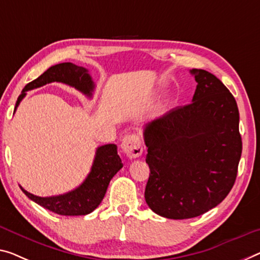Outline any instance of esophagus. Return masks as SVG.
Returning a JSON list of instances; mask_svg holds the SVG:
<instances>
[{
    "instance_id": "34e87169",
    "label": "esophagus",
    "mask_w": 260,
    "mask_h": 260,
    "mask_svg": "<svg viewBox=\"0 0 260 260\" xmlns=\"http://www.w3.org/2000/svg\"><path fill=\"white\" fill-rule=\"evenodd\" d=\"M121 149L129 158H137L143 153V146L141 139L137 135L130 134L123 138Z\"/></svg>"
}]
</instances>
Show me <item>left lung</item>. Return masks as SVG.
Returning a JSON list of instances; mask_svg holds the SVG:
<instances>
[{"mask_svg":"<svg viewBox=\"0 0 260 260\" xmlns=\"http://www.w3.org/2000/svg\"><path fill=\"white\" fill-rule=\"evenodd\" d=\"M190 73L198 82L191 103L144 127L145 201L171 219L197 217L219 205L233 188L242 154L236 100L214 74Z\"/></svg>","mask_w":260,"mask_h":260,"instance_id":"left-lung-1","label":"left lung"}]
</instances>
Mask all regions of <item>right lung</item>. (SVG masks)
Here are the masks:
<instances>
[{"label": "right lung", "mask_w": 260, "mask_h": 260, "mask_svg": "<svg viewBox=\"0 0 260 260\" xmlns=\"http://www.w3.org/2000/svg\"><path fill=\"white\" fill-rule=\"evenodd\" d=\"M54 81L74 87L75 89L80 90L88 98H91L93 95L94 82L88 73V70L72 62H62L51 66L41 77L24 87L16 102L15 111L23 98L26 95L27 90L39 88L46 83ZM122 167L123 164L117 154V146L115 144H107V145L98 147L93 166L85 181L69 193L41 198L29 193L23 187H21V189L34 202L55 214L65 215V216L87 215L98 208L105 198L110 180Z\"/></svg>", "instance_id": "obj_1"}]
</instances>
